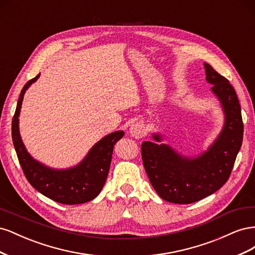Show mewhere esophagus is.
Returning <instances> with one entry per match:
<instances>
[{"label": "esophagus", "mask_w": 255, "mask_h": 255, "mask_svg": "<svg viewBox=\"0 0 255 255\" xmlns=\"http://www.w3.org/2000/svg\"><path fill=\"white\" fill-rule=\"evenodd\" d=\"M129 133L134 138H136V139H139V138L143 137L144 136V127L142 123L137 122V123H134V125L130 126Z\"/></svg>", "instance_id": "esophagus-1"}]
</instances>
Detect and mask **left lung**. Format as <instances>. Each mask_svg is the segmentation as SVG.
<instances>
[{
  "instance_id": "1",
  "label": "left lung",
  "mask_w": 255,
  "mask_h": 255,
  "mask_svg": "<svg viewBox=\"0 0 255 255\" xmlns=\"http://www.w3.org/2000/svg\"><path fill=\"white\" fill-rule=\"evenodd\" d=\"M204 68L226 114L225 127L211 148L196 158H187L163 143H141L143 167L153 188L165 201L175 204L197 202L222 187L243 142L242 110L233 86L211 65L205 63ZM153 138L160 141L158 135Z\"/></svg>"
}]
</instances>
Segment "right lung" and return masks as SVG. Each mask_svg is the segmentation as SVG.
I'll list each match as a JSON object with an SVG mask.
<instances>
[{"instance_id": "1", "label": "right lung", "mask_w": 255, "mask_h": 255, "mask_svg": "<svg viewBox=\"0 0 255 255\" xmlns=\"http://www.w3.org/2000/svg\"><path fill=\"white\" fill-rule=\"evenodd\" d=\"M39 74L22 88L11 123V136L19 163L32 186L54 201L63 204H81L91 201L102 190L110 171L114 145L125 133L114 132L92 146L80 165L67 170H54L38 163L27 153L19 134V114L25 90Z\"/></svg>"}]
</instances>
